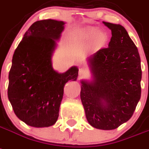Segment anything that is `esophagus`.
Segmentation results:
<instances>
[{"mask_svg":"<svg viewBox=\"0 0 149 149\" xmlns=\"http://www.w3.org/2000/svg\"><path fill=\"white\" fill-rule=\"evenodd\" d=\"M87 70L84 69V68H80L79 70H78V74H79L80 77H84L87 74Z\"/></svg>","mask_w":149,"mask_h":149,"instance_id":"34e87169","label":"esophagus"}]
</instances>
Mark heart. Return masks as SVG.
Returning a JSON list of instances; mask_svg holds the SVG:
<instances>
[{
    "label": "heart",
    "instance_id": "b5f03b06",
    "mask_svg": "<svg viewBox=\"0 0 149 149\" xmlns=\"http://www.w3.org/2000/svg\"><path fill=\"white\" fill-rule=\"evenodd\" d=\"M80 39L83 41H89L94 38V45L97 48L102 47L107 40V35L104 32H97V29L91 27L86 29L80 34Z\"/></svg>",
    "mask_w": 149,
    "mask_h": 149
}]
</instances>
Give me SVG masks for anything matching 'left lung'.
I'll list each match as a JSON object with an SVG mask.
<instances>
[{
	"mask_svg": "<svg viewBox=\"0 0 149 149\" xmlns=\"http://www.w3.org/2000/svg\"><path fill=\"white\" fill-rule=\"evenodd\" d=\"M111 29L109 47L89 58L94 80L81 81V100L93 127L115 130L132 117L140 97L142 69L139 51L126 29L103 22Z\"/></svg>",
	"mask_w": 149,
	"mask_h": 149,
	"instance_id": "left-lung-1",
	"label": "left lung"
}]
</instances>
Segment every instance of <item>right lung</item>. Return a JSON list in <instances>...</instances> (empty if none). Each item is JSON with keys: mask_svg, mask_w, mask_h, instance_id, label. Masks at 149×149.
I'll return each instance as SVG.
<instances>
[{"mask_svg": "<svg viewBox=\"0 0 149 149\" xmlns=\"http://www.w3.org/2000/svg\"><path fill=\"white\" fill-rule=\"evenodd\" d=\"M64 24L50 19L35 22L13 55L8 99L16 116L30 126L48 127L55 123L65 84L78 76L76 67L59 74L52 65V55Z\"/></svg>", "mask_w": 149, "mask_h": 149, "instance_id": "1", "label": "right lung"}]
</instances>
